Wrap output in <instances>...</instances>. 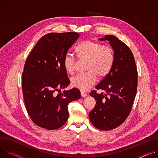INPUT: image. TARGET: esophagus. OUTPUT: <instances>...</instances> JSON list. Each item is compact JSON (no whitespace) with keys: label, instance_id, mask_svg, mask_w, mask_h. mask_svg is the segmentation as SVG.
I'll use <instances>...</instances> for the list:
<instances>
[{"label":"esophagus","instance_id":"1","mask_svg":"<svg viewBox=\"0 0 158 158\" xmlns=\"http://www.w3.org/2000/svg\"><path fill=\"white\" fill-rule=\"evenodd\" d=\"M81 95L82 97H86L87 96V94L83 91H81Z\"/></svg>","mask_w":158,"mask_h":158}]
</instances>
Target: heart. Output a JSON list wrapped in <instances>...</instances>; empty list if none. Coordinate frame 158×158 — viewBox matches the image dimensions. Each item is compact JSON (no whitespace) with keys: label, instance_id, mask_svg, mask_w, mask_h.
<instances>
[{"label":"heart","instance_id":"heart-1","mask_svg":"<svg viewBox=\"0 0 158 158\" xmlns=\"http://www.w3.org/2000/svg\"><path fill=\"white\" fill-rule=\"evenodd\" d=\"M76 52L81 60H87L86 70L88 72L73 77L71 85L81 91H87L96 83L97 76L104 78L109 74L114 65V54L110 46L91 40L80 42L76 48ZM63 64L65 70L72 74L75 71L76 59L67 54Z\"/></svg>","mask_w":158,"mask_h":158}]
</instances>
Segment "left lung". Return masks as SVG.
I'll use <instances>...</instances> for the list:
<instances>
[{
	"label": "left lung",
	"instance_id": "1",
	"mask_svg": "<svg viewBox=\"0 0 158 158\" xmlns=\"http://www.w3.org/2000/svg\"><path fill=\"white\" fill-rule=\"evenodd\" d=\"M100 40H108L113 49L114 62L109 74L96 85L106 93H90L96 104L89 112L91 123L103 131L113 129L127 119L131 111L138 87V71L134 56L123 41L112 35Z\"/></svg>",
	"mask_w": 158,
	"mask_h": 158
}]
</instances>
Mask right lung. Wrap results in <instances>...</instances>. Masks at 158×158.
<instances>
[{
    "label": "right lung",
    "mask_w": 158,
    "mask_h": 158,
    "mask_svg": "<svg viewBox=\"0 0 158 158\" xmlns=\"http://www.w3.org/2000/svg\"><path fill=\"white\" fill-rule=\"evenodd\" d=\"M79 34L74 32L44 35L29 54L22 74V88L26 110L32 121L48 130L62 127L69 116L67 106L81 98L73 88L55 94L70 81L63 60Z\"/></svg>",
    "instance_id": "obj_1"
}]
</instances>
